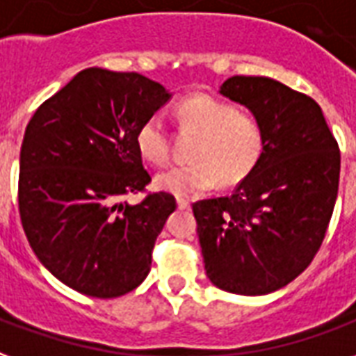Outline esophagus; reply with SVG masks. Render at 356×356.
<instances>
[{
    "label": "esophagus",
    "mask_w": 356,
    "mask_h": 356,
    "mask_svg": "<svg viewBox=\"0 0 356 356\" xmlns=\"http://www.w3.org/2000/svg\"><path fill=\"white\" fill-rule=\"evenodd\" d=\"M176 204H178V209L180 210H188L189 207H191V204H189V201H186V199H178V201H176Z\"/></svg>",
    "instance_id": "obj_1"
}]
</instances>
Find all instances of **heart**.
Here are the masks:
<instances>
[{
    "mask_svg": "<svg viewBox=\"0 0 356 356\" xmlns=\"http://www.w3.org/2000/svg\"><path fill=\"white\" fill-rule=\"evenodd\" d=\"M186 131L199 134L191 149L195 163L172 167L155 176V186L178 197L201 195L216 186H237L252 175L267 147L266 124L252 111L237 110L216 96H186L176 108ZM140 155L155 167L168 163L170 138L161 115H152L136 131Z\"/></svg>",
    "mask_w": 356,
    "mask_h": 356,
    "instance_id": "1",
    "label": "heart"
}]
</instances>
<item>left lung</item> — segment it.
Wrapping results in <instances>:
<instances>
[{
	"instance_id": "1",
	"label": "left lung",
	"mask_w": 356,
	"mask_h": 356,
	"mask_svg": "<svg viewBox=\"0 0 356 356\" xmlns=\"http://www.w3.org/2000/svg\"><path fill=\"white\" fill-rule=\"evenodd\" d=\"M220 95L260 115L264 159L232 195L193 203L212 284L241 296L286 286L323 245L339 186V147L321 106L269 77L233 75Z\"/></svg>"
}]
</instances>
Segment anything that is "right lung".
I'll return each instance as SVG.
<instances>
[{"label":"right lung","mask_w":356,"mask_h":356,"mask_svg":"<svg viewBox=\"0 0 356 356\" xmlns=\"http://www.w3.org/2000/svg\"><path fill=\"white\" fill-rule=\"evenodd\" d=\"M170 100L134 72L87 68L41 104L20 149L18 210L38 260L90 298H118L142 284L152 250L176 210L170 193H147L136 131Z\"/></svg>","instance_id":"add662e5"}]
</instances>
